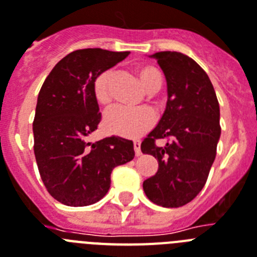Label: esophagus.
Instances as JSON below:
<instances>
[{
	"instance_id": "esophagus-1",
	"label": "esophagus",
	"mask_w": 257,
	"mask_h": 257,
	"mask_svg": "<svg viewBox=\"0 0 257 257\" xmlns=\"http://www.w3.org/2000/svg\"><path fill=\"white\" fill-rule=\"evenodd\" d=\"M133 146H135L136 155H137V157H139V155H141V144H140V141L133 142Z\"/></svg>"
}]
</instances>
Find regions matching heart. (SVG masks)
Instances as JSON below:
<instances>
[{
	"mask_svg": "<svg viewBox=\"0 0 257 257\" xmlns=\"http://www.w3.org/2000/svg\"><path fill=\"white\" fill-rule=\"evenodd\" d=\"M136 74L140 83L146 91L153 94L161 90L163 77L158 69L149 64H141L136 66ZM112 73L104 70L92 81V95L96 103L107 105L111 102L109 85H111ZM154 122L152 112L148 109H131L125 107H113L109 109L103 118V126L111 135L120 136L124 139H137L142 136Z\"/></svg>",
	"mask_w": 257,
	"mask_h": 257,
	"instance_id": "heart-1",
	"label": "heart"
}]
</instances>
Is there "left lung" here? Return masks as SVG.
Masks as SVG:
<instances>
[{
  "label": "left lung",
  "instance_id": "left-lung-1",
  "mask_svg": "<svg viewBox=\"0 0 257 257\" xmlns=\"http://www.w3.org/2000/svg\"><path fill=\"white\" fill-rule=\"evenodd\" d=\"M167 82L161 120L141 144L158 161V171L144 182L145 195L163 208H179L200 193L215 159L221 137L219 104L204 69L180 52H157ZM169 139L163 148L155 140Z\"/></svg>",
  "mask_w": 257,
  "mask_h": 257
}]
</instances>
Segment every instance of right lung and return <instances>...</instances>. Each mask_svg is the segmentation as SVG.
<instances>
[{
	"label": "right lung",
	"instance_id": "right-lung-1",
	"mask_svg": "<svg viewBox=\"0 0 257 257\" xmlns=\"http://www.w3.org/2000/svg\"><path fill=\"white\" fill-rule=\"evenodd\" d=\"M128 55L100 48L74 51L56 64L40 88L34 152L45 188L61 204L98 202L108 192L112 170L135 158L129 140L112 136L86 141L102 120L92 81Z\"/></svg>",
	"mask_w": 257,
	"mask_h": 257
}]
</instances>
